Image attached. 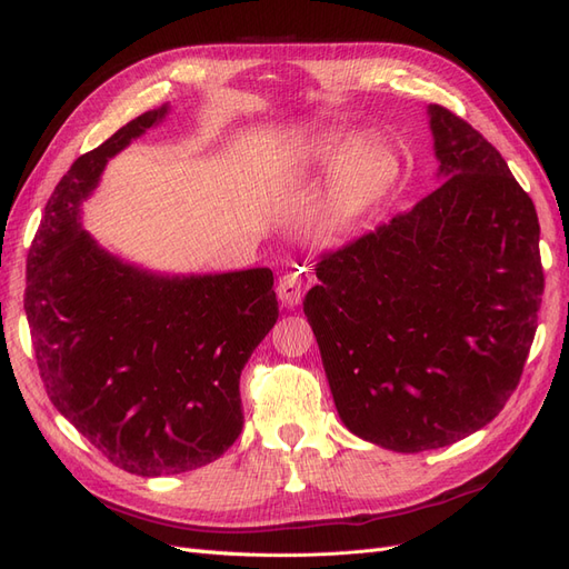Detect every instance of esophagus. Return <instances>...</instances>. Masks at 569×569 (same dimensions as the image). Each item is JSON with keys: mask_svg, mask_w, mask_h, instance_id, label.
Listing matches in <instances>:
<instances>
[{"mask_svg": "<svg viewBox=\"0 0 569 569\" xmlns=\"http://www.w3.org/2000/svg\"><path fill=\"white\" fill-rule=\"evenodd\" d=\"M311 282H313V274L308 272L306 268H297V270L284 272L280 282H278V297H280L282 306L284 308L299 306V301L303 299L306 289L311 287Z\"/></svg>", "mask_w": 569, "mask_h": 569, "instance_id": "esophagus-1", "label": "esophagus"}]
</instances>
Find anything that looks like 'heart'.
I'll return each instance as SVG.
<instances>
[{
	"label": "heart",
	"mask_w": 569,
	"mask_h": 569,
	"mask_svg": "<svg viewBox=\"0 0 569 569\" xmlns=\"http://www.w3.org/2000/svg\"><path fill=\"white\" fill-rule=\"evenodd\" d=\"M308 159L320 170H335V197L347 213L382 197L399 176V157L380 137H327Z\"/></svg>",
	"instance_id": "heart-1"
}]
</instances>
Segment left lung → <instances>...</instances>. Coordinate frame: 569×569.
<instances>
[{
    "mask_svg": "<svg viewBox=\"0 0 569 569\" xmlns=\"http://www.w3.org/2000/svg\"><path fill=\"white\" fill-rule=\"evenodd\" d=\"M441 184L410 211L320 256L303 313L339 418L399 453L489 425L537 332L539 218L506 159L432 104Z\"/></svg>",
    "mask_w": 569,
    "mask_h": 569,
    "instance_id": "left-lung-1",
    "label": "left lung"
}]
</instances>
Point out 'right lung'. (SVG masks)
<instances>
[{"label":"right lung","instance_id":"right-lung-1","mask_svg":"<svg viewBox=\"0 0 569 569\" xmlns=\"http://www.w3.org/2000/svg\"><path fill=\"white\" fill-rule=\"evenodd\" d=\"M168 113L147 111L82 153L28 253L26 316L49 401L116 468L197 470L242 432L239 375L280 308L270 268L161 278L80 228L107 161Z\"/></svg>","mask_w":569,"mask_h":569}]
</instances>
